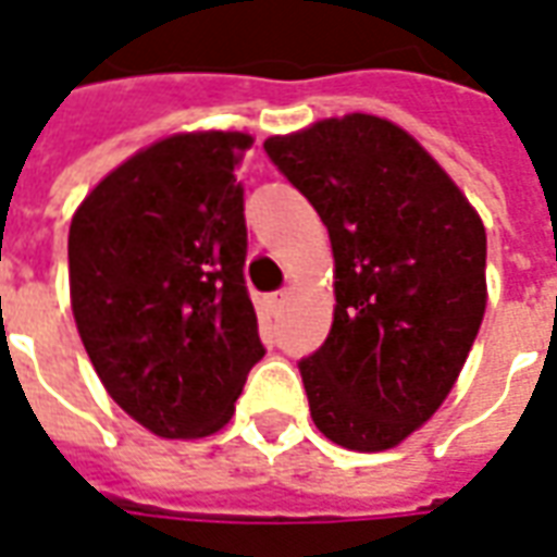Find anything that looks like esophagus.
<instances>
[{
    "label": "esophagus",
    "instance_id": "1",
    "mask_svg": "<svg viewBox=\"0 0 557 557\" xmlns=\"http://www.w3.org/2000/svg\"><path fill=\"white\" fill-rule=\"evenodd\" d=\"M287 299H290V290H278V294H272L270 297V309L278 314V311L285 309L287 306Z\"/></svg>",
    "mask_w": 557,
    "mask_h": 557
}]
</instances>
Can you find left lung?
Instances as JSON below:
<instances>
[{"label": "left lung", "instance_id": "1", "mask_svg": "<svg viewBox=\"0 0 557 557\" xmlns=\"http://www.w3.org/2000/svg\"><path fill=\"white\" fill-rule=\"evenodd\" d=\"M263 149L333 246V326L299 362L323 437L398 447L444 405L486 314V227L420 140L372 113L272 134Z\"/></svg>", "mask_w": 557, "mask_h": 557}]
</instances>
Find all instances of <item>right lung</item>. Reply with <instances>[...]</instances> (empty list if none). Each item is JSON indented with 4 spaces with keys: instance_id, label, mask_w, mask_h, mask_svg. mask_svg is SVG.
<instances>
[{
    "instance_id": "1",
    "label": "right lung",
    "mask_w": 557,
    "mask_h": 557,
    "mask_svg": "<svg viewBox=\"0 0 557 557\" xmlns=\"http://www.w3.org/2000/svg\"><path fill=\"white\" fill-rule=\"evenodd\" d=\"M246 132L149 144L74 209V323L108 396L159 437L215 435L263 357L234 171Z\"/></svg>"
}]
</instances>
